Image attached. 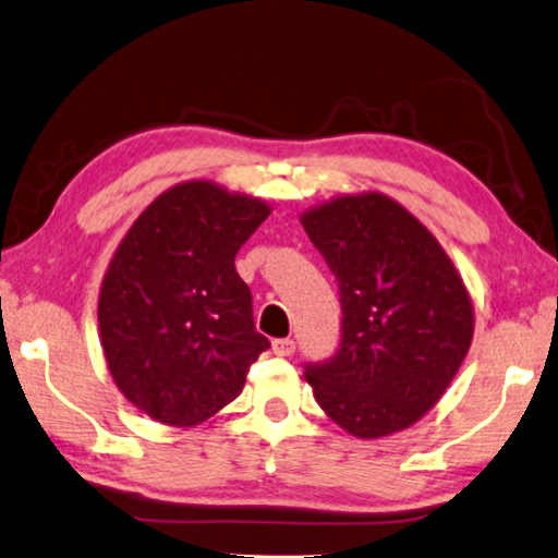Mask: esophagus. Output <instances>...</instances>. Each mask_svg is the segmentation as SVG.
<instances>
[{"label":"esophagus","mask_w":558,"mask_h":558,"mask_svg":"<svg viewBox=\"0 0 558 558\" xmlns=\"http://www.w3.org/2000/svg\"><path fill=\"white\" fill-rule=\"evenodd\" d=\"M272 353H276V356H292V353H295V341H292V339H276V341H272Z\"/></svg>","instance_id":"34e87169"}]
</instances>
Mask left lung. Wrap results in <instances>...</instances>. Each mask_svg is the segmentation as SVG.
<instances>
[{
  "instance_id": "obj_1",
  "label": "left lung",
  "mask_w": 558,
  "mask_h": 558,
  "mask_svg": "<svg viewBox=\"0 0 558 558\" xmlns=\"http://www.w3.org/2000/svg\"><path fill=\"white\" fill-rule=\"evenodd\" d=\"M339 282L341 347L307 366L327 417L359 439L422 420L473 341V302L437 236L383 192L339 195L300 215Z\"/></svg>"
}]
</instances>
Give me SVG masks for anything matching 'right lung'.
Returning a JSON list of instances; mask_svg holds the SVG:
<instances>
[{
    "label": "right lung",
    "mask_w": 558,
    "mask_h": 558,
    "mask_svg": "<svg viewBox=\"0 0 558 558\" xmlns=\"http://www.w3.org/2000/svg\"><path fill=\"white\" fill-rule=\"evenodd\" d=\"M268 215L260 197L185 180L121 239L99 288V341L111 380L150 420L195 427L215 417L270 347L234 266Z\"/></svg>",
    "instance_id": "obj_1"
}]
</instances>
